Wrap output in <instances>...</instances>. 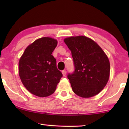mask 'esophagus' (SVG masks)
Listing matches in <instances>:
<instances>
[{
  "label": "esophagus",
  "mask_w": 129,
  "mask_h": 129,
  "mask_svg": "<svg viewBox=\"0 0 129 129\" xmlns=\"http://www.w3.org/2000/svg\"><path fill=\"white\" fill-rule=\"evenodd\" d=\"M61 73H62L63 76H66V72L65 71V70H63V71L61 72Z\"/></svg>",
  "instance_id": "1"
}]
</instances>
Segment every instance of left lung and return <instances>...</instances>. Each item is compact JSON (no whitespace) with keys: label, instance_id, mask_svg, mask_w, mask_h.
I'll list each match as a JSON object with an SVG mask.
<instances>
[{"label":"left lung","instance_id":"left-lung-1","mask_svg":"<svg viewBox=\"0 0 129 129\" xmlns=\"http://www.w3.org/2000/svg\"><path fill=\"white\" fill-rule=\"evenodd\" d=\"M64 42L71 51L75 64V72L68 76L73 92L83 98L96 96L110 77L108 57L96 42L86 36H70Z\"/></svg>","mask_w":129,"mask_h":129}]
</instances>
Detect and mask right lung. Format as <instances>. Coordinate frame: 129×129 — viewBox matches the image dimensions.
I'll return each instance as SVG.
<instances>
[{
    "instance_id": "1",
    "label": "right lung",
    "mask_w": 129,
    "mask_h": 129,
    "mask_svg": "<svg viewBox=\"0 0 129 129\" xmlns=\"http://www.w3.org/2000/svg\"><path fill=\"white\" fill-rule=\"evenodd\" d=\"M57 40L44 37L26 47L19 61V75L30 93L38 97H47L56 90L62 73L56 67L52 55Z\"/></svg>"
}]
</instances>
